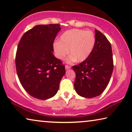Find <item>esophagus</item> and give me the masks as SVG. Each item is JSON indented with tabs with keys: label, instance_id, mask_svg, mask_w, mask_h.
<instances>
[{
	"label": "esophagus",
	"instance_id": "esophagus-1",
	"mask_svg": "<svg viewBox=\"0 0 132 132\" xmlns=\"http://www.w3.org/2000/svg\"><path fill=\"white\" fill-rule=\"evenodd\" d=\"M70 68H71V66H69V65H66L65 66V69L66 70L69 69H70Z\"/></svg>",
	"mask_w": 132,
	"mask_h": 132
}]
</instances>
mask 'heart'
I'll return each mask as SVG.
<instances>
[{
	"mask_svg": "<svg viewBox=\"0 0 132 132\" xmlns=\"http://www.w3.org/2000/svg\"><path fill=\"white\" fill-rule=\"evenodd\" d=\"M95 35L90 30L73 29L64 32L59 42L53 44L54 51L59 59H63L69 52L68 62H83L89 57L95 47Z\"/></svg>",
	"mask_w": 132,
	"mask_h": 132,
	"instance_id": "1",
	"label": "heart"
}]
</instances>
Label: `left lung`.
Segmentation results:
<instances>
[{"instance_id":"1","label":"left lung","mask_w":132,"mask_h":132,"mask_svg":"<svg viewBox=\"0 0 132 132\" xmlns=\"http://www.w3.org/2000/svg\"><path fill=\"white\" fill-rule=\"evenodd\" d=\"M96 43L92 53L79 64L72 66L76 73L74 87L79 95L92 98L100 95L109 82L113 70L111 44L95 29Z\"/></svg>"}]
</instances>
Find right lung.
<instances>
[{
  "label": "right lung",
  "mask_w": 132,
  "mask_h": 132,
  "mask_svg": "<svg viewBox=\"0 0 132 132\" xmlns=\"http://www.w3.org/2000/svg\"><path fill=\"white\" fill-rule=\"evenodd\" d=\"M60 24H40L24 33L16 51V72L21 85L32 97L46 100L56 95L65 66L53 55Z\"/></svg>",
  "instance_id": "right-lung-1"
}]
</instances>
